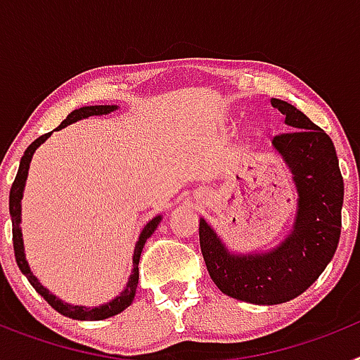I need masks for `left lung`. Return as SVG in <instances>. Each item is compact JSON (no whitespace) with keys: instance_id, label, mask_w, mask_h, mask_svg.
<instances>
[{"instance_id":"8db88e82","label":"left lung","mask_w":360,"mask_h":360,"mask_svg":"<svg viewBox=\"0 0 360 360\" xmlns=\"http://www.w3.org/2000/svg\"><path fill=\"white\" fill-rule=\"evenodd\" d=\"M270 103L292 128L272 139L297 187V214L290 234L269 252L232 254L211 225L200 219V249L211 279L224 294L252 304L290 301L323 274L341 238L345 198L332 139L292 104L281 98Z\"/></svg>"}]
</instances>
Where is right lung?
<instances>
[{
  "mask_svg": "<svg viewBox=\"0 0 360 360\" xmlns=\"http://www.w3.org/2000/svg\"><path fill=\"white\" fill-rule=\"evenodd\" d=\"M117 106H82L79 110H73L61 124H59V128L56 129H63L66 128L68 124L77 122V120L88 119V117L94 115H106V113H111V111H115ZM52 135L50 133H44L41 135L39 139L32 142L30 146L27 148L25 155L21 157V162H19V169L18 174H15V180L11 187V196H8V211H11V218H12V241H14V254H15V262H18L19 270L27 276V279L30 281V285L36 288L37 294L53 308L59 314L66 317H72V319H79V321H101V319H108L111 316H117L122 310L129 307L133 303V297H135L136 292V285H139V259H141L142 249H144V243L149 236H151L155 229L158 227L160 224L162 216H155L153 219H149L148 224L144 225L142 229L141 236H139V241L135 245V252H133V270L131 274H129L128 283H126V287L124 290L117 295L115 299H111L110 303L101 304V307L95 308H86V307H79V304H68L65 301H61L59 297L52 294L49 288H44L37 278L30 272V266H28L27 257H25V247H23V234H21V227H19V221H21V198H23V189H25V182H27L28 176V167H30V160L34 157V153L36 149L43 144L49 136Z\"/></svg>",
  "mask_w": 360,
  "mask_h": 360,
  "instance_id": "1",
  "label": "right lung"
}]
</instances>
